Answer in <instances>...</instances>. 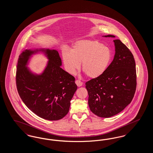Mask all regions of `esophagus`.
I'll return each instance as SVG.
<instances>
[{"instance_id": "esophagus-1", "label": "esophagus", "mask_w": 153, "mask_h": 153, "mask_svg": "<svg viewBox=\"0 0 153 153\" xmlns=\"http://www.w3.org/2000/svg\"><path fill=\"white\" fill-rule=\"evenodd\" d=\"M75 82H76V85H77L79 87H81V86L82 85V82L81 81H80V80H76V81H75Z\"/></svg>"}]
</instances>
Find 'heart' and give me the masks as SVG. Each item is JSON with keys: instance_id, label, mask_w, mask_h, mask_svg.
<instances>
[{"instance_id": "obj_1", "label": "heart", "mask_w": 153, "mask_h": 153, "mask_svg": "<svg viewBox=\"0 0 153 153\" xmlns=\"http://www.w3.org/2000/svg\"><path fill=\"white\" fill-rule=\"evenodd\" d=\"M62 59L67 72L74 74L80 68L88 77L95 79L105 72L111 59L109 49L96 40H82L74 45L71 51H62Z\"/></svg>"}]
</instances>
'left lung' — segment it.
Wrapping results in <instances>:
<instances>
[{"label": "left lung", "instance_id": "1", "mask_svg": "<svg viewBox=\"0 0 153 153\" xmlns=\"http://www.w3.org/2000/svg\"><path fill=\"white\" fill-rule=\"evenodd\" d=\"M114 42L115 54L111 64L100 76L85 83L90 109L101 117H113L123 111L132 101L137 87L136 65L132 53L119 39Z\"/></svg>", "mask_w": 153, "mask_h": 153}]
</instances>
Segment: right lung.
<instances>
[{
    "instance_id": "add662e5",
    "label": "right lung",
    "mask_w": 153,
    "mask_h": 153,
    "mask_svg": "<svg viewBox=\"0 0 153 153\" xmlns=\"http://www.w3.org/2000/svg\"><path fill=\"white\" fill-rule=\"evenodd\" d=\"M42 52L48 59L44 71L38 75L27 66L31 56ZM58 51L49 49H26L19 55L16 73L18 94L23 102L38 117L58 120L68 113L77 90L75 79L61 67Z\"/></svg>"
}]
</instances>
